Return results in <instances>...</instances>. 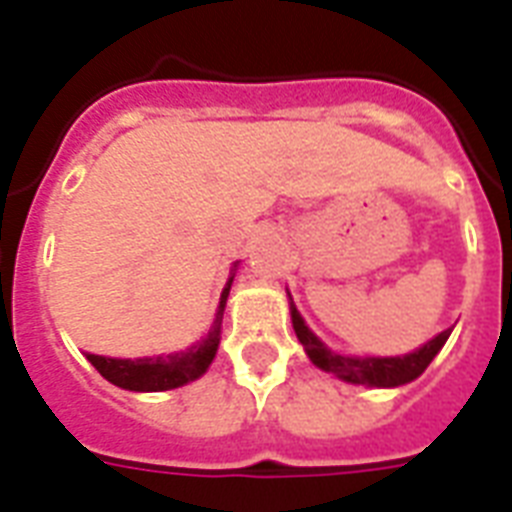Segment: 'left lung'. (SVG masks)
I'll return each instance as SVG.
<instances>
[{"label": "left lung", "mask_w": 512, "mask_h": 512, "mask_svg": "<svg viewBox=\"0 0 512 512\" xmlns=\"http://www.w3.org/2000/svg\"><path fill=\"white\" fill-rule=\"evenodd\" d=\"M288 304H291V323L296 331V339L304 344L307 358L326 374H334L336 379L350 384H366V387H400V384L414 382L417 376L425 374V368L433 363V358L443 350V344L451 336V328L433 336L430 342L417 347L414 352L406 355H344V352L331 350L315 331H312L301 312L296 310L291 293H288Z\"/></svg>", "instance_id": "obj_1"}]
</instances>
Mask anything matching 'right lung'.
Instances as JSON below:
<instances>
[{
	"mask_svg": "<svg viewBox=\"0 0 512 512\" xmlns=\"http://www.w3.org/2000/svg\"><path fill=\"white\" fill-rule=\"evenodd\" d=\"M237 261L229 269V280L221 291L219 310L213 318V326L200 342L186 347L181 352H168V355H144V358H106V355H93L85 352V358L95 366V371L109 379L112 384L130 392H162L176 390L184 384L200 379L211 368L221 342V320H224V307H227L229 288L235 280Z\"/></svg>",
	"mask_w": 512,
	"mask_h": 512,
	"instance_id": "obj_1",
	"label": "right lung"
}]
</instances>
